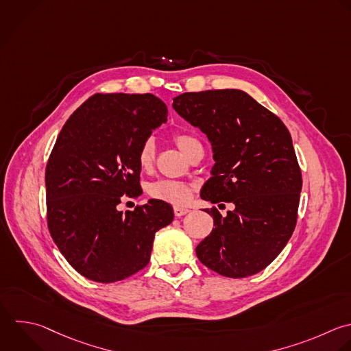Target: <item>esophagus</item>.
Here are the masks:
<instances>
[{"label":"esophagus","instance_id":"obj_1","mask_svg":"<svg viewBox=\"0 0 351 351\" xmlns=\"http://www.w3.org/2000/svg\"><path fill=\"white\" fill-rule=\"evenodd\" d=\"M188 213H189V210L186 207H181V206H176L174 207V215L176 217H182V215H185Z\"/></svg>","mask_w":351,"mask_h":351}]
</instances>
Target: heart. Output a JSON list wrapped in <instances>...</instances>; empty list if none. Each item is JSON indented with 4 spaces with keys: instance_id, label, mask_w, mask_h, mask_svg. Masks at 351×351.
Returning a JSON list of instances; mask_svg holds the SVG:
<instances>
[{
    "instance_id": "1",
    "label": "heart",
    "mask_w": 351,
    "mask_h": 351,
    "mask_svg": "<svg viewBox=\"0 0 351 351\" xmlns=\"http://www.w3.org/2000/svg\"><path fill=\"white\" fill-rule=\"evenodd\" d=\"M177 147L189 158L196 149L202 148L199 138L191 133H176L173 136ZM155 160V141L152 137L145 138L137 151V163L143 171H148L152 169ZM148 195L160 202L171 203V204H184L189 200L192 195L191 185L174 181V180H156L151 182L147 188Z\"/></svg>"
}]
</instances>
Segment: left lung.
Segmentation results:
<instances>
[{"label":"left lung","mask_w":351,"mask_h":351,"mask_svg":"<svg viewBox=\"0 0 351 351\" xmlns=\"http://www.w3.org/2000/svg\"><path fill=\"white\" fill-rule=\"evenodd\" d=\"M173 108L213 145L215 165L202 199L234 204L226 217L215 207L204 210L214 228L196 247L199 261L232 278L263 270L288 243L298 218L302 173L288 129L237 89L182 93Z\"/></svg>","instance_id":"obj_1"}]
</instances>
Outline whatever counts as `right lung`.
Segmentation results:
<instances>
[{"mask_svg": "<svg viewBox=\"0 0 351 351\" xmlns=\"http://www.w3.org/2000/svg\"><path fill=\"white\" fill-rule=\"evenodd\" d=\"M166 121L167 107L154 95L97 93L63 126L45 170L47 219L84 277L115 282L144 269L155 233L171 223L166 202L118 208L123 195L138 196V147Z\"/></svg>", "mask_w": 351, "mask_h": 351, "instance_id": "right-lung-1", "label": "right lung"}]
</instances>
